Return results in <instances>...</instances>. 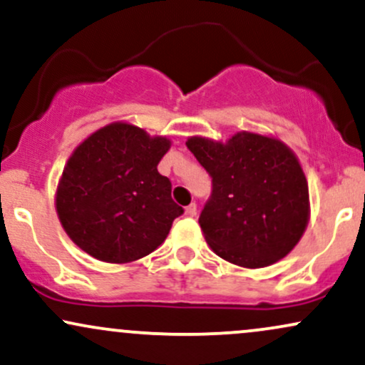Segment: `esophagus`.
<instances>
[{
	"label": "esophagus",
	"mask_w": 365,
	"mask_h": 365,
	"mask_svg": "<svg viewBox=\"0 0 365 365\" xmlns=\"http://www.w3.org/2000/svg\"><path fill=\"white\" fill-rule=\"evenodd\" d=\"M184 213H186L187 217H195V215H196V203L187 205L186 210H184Z\"/></svg>",
	"instance_id": "esophagus-1"
}]
</instances>
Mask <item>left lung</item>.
<instances>
[{"instance_id": "obj_1", "label": "left lung", "mask_w": 365, "mask_h": 365, "mask_svg": "<svg viewBox=\"0 0 365 365\" xmlns=\"http://www.w3.org/2000/svg\"><path fill=\"white\" fill-rule=\"evenodd\" d=\"M212 175V196L200 225L215 255L242 268L285 258L309 222V187L299 158L284 141L235 133L225 143L203 136L186 141Z\"/></svg>"}]
</instances>
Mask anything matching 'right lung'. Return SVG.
Listing matches in <instances>:
<instances>
[{
	"label": "right lung",
	"mask_w": 365,
	"mask_h": 365,
	"mask_svg": "<svg viewBox=\"0 0 365 365\" xmlns=\"http://www.w3.org/2000/svg\"><path fill=\"white\" fill-rule=\"evenodd\" d=\"M170 148L130 123H110L73 150L56 190L64 232L81 251L106 263H130L165 241L182 207L157 170Z\"/></svg>",
	"instance_id": "obj_1"
}]
</instances>
